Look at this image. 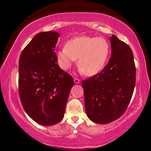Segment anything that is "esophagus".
<instances>
[{"mask_svg":"<svg viewBox=\"0 0 151 151\" xmlns=\"http://www.w3.org/2000/svg\"><path fill=\"white\" fill-rule=\"evenodd\" d=\"M73 80H74V83L75 84H79L80 82V80L78 79V78H74Z\"/></svg>","mask_w":151,"mask_h":151,"instance_id":"esophagus-1","label":"esophagus"}]
</instances>
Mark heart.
Returning a JSON list of instances; mask_svg holds the SVG:
<instances>
[{"label": "heart", "mask_w": 151, "mask_h": 151, "mask_svg": "<svg viewBox=\"0 0 151 151\" xmlns=\"http://www.w3.org/2000/svg\"><path fill=\"white\" fill-rule=\"evenodd\" d=\"M110 45L102 37L79 36L70 39L56 52L60 67L67 70L78 59V66L86 76L98 73L108 60Z\"/></svg>", "instance_id": "obj_1"}]
</instances>
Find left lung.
<instances>
[{"mask_svg":"<svg viewBox=\"0 0 151 151\" xmlns=\"http://www.w3.org/2000/svg\"><path fill=\"white\" fill-rule=\"evenodd\" d=\"M111 58L100 73L82 82L86 115L97 124L110 123L127 110L135 85V66L130 47L112 35Z\"/></svg>","mask_w":151,"mask_h":151,"instance_id":"left-lung-1","label":"left lung"}]
</instances>
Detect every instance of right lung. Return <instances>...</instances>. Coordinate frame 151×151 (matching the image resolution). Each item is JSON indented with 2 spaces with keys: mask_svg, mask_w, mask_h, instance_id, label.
I'll use <instances>...</instances> for the list:
<instances>
[{
  "mask_svg": "<svg viewBox=\"0 0 151 151\" xmlns=\"http://www.w3.org/2000/svg\"><path fill=\"white\" fill-rule=\"evenodd\" d=\"M55 32L37 34L24 47L19 59L18 91L22 105L29 116L39 124L60 122L73 79L57 64Z\"/></svg>",
  "mask_w": 151,
  "mask_h": 151,
  "instance_id": "right-lung-1",
  "label": "right lung"
}]
</instances>
